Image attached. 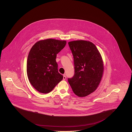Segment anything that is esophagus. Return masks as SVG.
Listing matches in <instances>:
<instances>
[{"mask_svg": "<svg viewBox=\"0 0 132 132\" xmlns=\"http://www.w3.org/2000/svg\"><path fill=\"white\" fill-rule=\"evenodd\" d=\"M66 76L65 75H63V80H66Z\"/></svg>", "mask_w": 132, "mask_h": 132, "instance_id": "34e87169", "label": "esophagus"}]
</instances>
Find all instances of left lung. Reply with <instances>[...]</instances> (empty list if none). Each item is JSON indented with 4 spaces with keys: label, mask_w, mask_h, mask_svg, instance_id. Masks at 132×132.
<instances>
[{
    "label": "left lung",
    "mask_w": 132,
    "mask_h": 132,
    "mask_svg": "<svg viewBox=\"0 0 132 132\" xmlns=\"http://www.w3.org/2000/svg\"><path fill=\"white\" fill-rule=\"evenodd\" d=\"M68 44L74 58L75 74L68 81L76 95L85 97L95 91L101 82L104 71L103 60L90 42L75 40Z\"/></svg>",
    "instance_id": "obj_1"
}]
</instances>
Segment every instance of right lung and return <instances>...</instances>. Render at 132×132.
Segmentation results:
<instances>
[{
    "mask_svg": "<svg viewBox=\"0 0 132 132\" xmlns=\"http://www.w3.org/2000/svg\"><path fill=\"white\" fill-rule=\"evenodd\" d=\"M66 44L65 40L49 38L32 46L27 59V73L30 83L38 92L48 93L63 79L56 58Z\"/></svg>",
    "mask_w": 132,
    "mask_h": 132,
    "instance_id": "add662e5",
    "label": "right lung"
}]
</instances>
